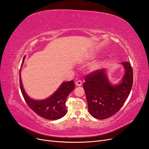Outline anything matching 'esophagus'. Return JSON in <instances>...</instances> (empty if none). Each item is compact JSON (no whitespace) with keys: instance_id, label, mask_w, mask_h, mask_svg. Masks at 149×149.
Here are the masks:
<instances>
[{"instance_id":"34e87169","label":"esophagus","mask_w":149,"mask_h":149,"mask_svg":"<svg viewBox=\"0 0 149 149\" xmlns=\"http://www.w3.org/2000/svg\"><path fill=\"white\" fill-rule=\"evenodd\" d=\"M82 81H80V80H79V81H77L75 82V85L77 86H82Z\"/></svg>"}]
</instances>
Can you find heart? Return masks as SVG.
I'll use <instances>...</instances> for the list:
<instances>
[{"mask_svg": "<svg viewBox=\"0 0 149 149\" xmlns=\"http://www.w3.org/2000/svg\"><path fill=\"white\" fill-rule=\"evenodd\" d=\"M101 65V63H97L94 65L93 66V68H97L100 67Z\"/></svg>", "mask_w": 149, "mask_h": 149, "instance_id": "b5f03b06", "label": "heart"}]
</instances>
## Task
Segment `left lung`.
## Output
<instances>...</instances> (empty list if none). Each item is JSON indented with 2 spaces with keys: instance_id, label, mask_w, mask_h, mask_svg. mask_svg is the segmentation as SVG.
I'll list each match as a JSON object with an SVG mask.
<instances>
[{
  "instance_id": "obj_1",
  "label": "left lung",
  "mask_w": 149,
  "mask_h": 149,
  "mask_svg": "<svg viewBox=\"0 0 149 149\" xmlns=\"http://www.w3.org/2000/svg\"><path fill=\"white\" fill-rule=\"evenodd\" d=\"M125 74L120 84L112 86L105 74V70H94L85 77V91L89 113L99 120L115 114L124 104L132 87L133 75L131 64L121 63Z\"/></svg>"
}]
</instances>
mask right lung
Masks as SVG:
<instances>
[{
    "instance_id": "1",
    "label": "right lung",
    "mask_w": 149,
    "mask_h": 149,
    "mask_svg": "<svg viewBox=\"0 0 149 149\" xmlns=\"http://www.w3.org/2000/svg\"><path fill=\"white\" fill-rule=\"evenodd\" d=\"M24 59V57L23 60ZM23 62V61H22ZM21 91L26 103L38 115L47 120H55L63 117L67 113L65 102L68 95L74 89V81L63 82L58 89L52 96L45 100L36 101L30 98L26 94L22 87L19 74Z\"/></svg>"
}]
</instances>
